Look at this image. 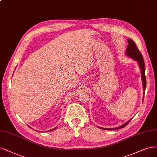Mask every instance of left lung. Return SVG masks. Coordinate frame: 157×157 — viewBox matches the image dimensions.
Returning <instances> with one entry per match:
<instances>
[{
  "mask_svg": "<svg viewBox=\"0 0 157 157\" xmlns=\"http://www.w3.org/2000/svg\"><path fill=\"white\" fill-rule=\"evenodd\" d=\"M126 53L128 56H130L131 58H133L134 60H136L138 63L139 66L140 67V69H141V72H142V82H143V86H144V91L145 93V88H146V77H145V63H144V58L142 56V55L140 52V51H139V49L138 48L136 44L134 42L133 40H132L131 39H128V46L126 50ZM131 121V120H130L129 121H128L127 122H126L125 124H123V125H121V127H119L117 128H101L99 127L101 129H105V130H110V131H112V130H116V129H119V128H121L125 127V126L127 125V124Z\"/></svg>",
  "mask_w": 157,
  "mask_h": 157,
  "instance_id": "obj_1",
  "label": "left lung"
}]
</instances>
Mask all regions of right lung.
Here are the masks:
<instances>
[{"label":"right lung","mask_w":157,"mask_h":157,"mask_svg":"<svg viewBox=\"0 0 157 157\" xmlns=\"http://www.w3.org/2000/svg\"><path fill=\"white\" fill-rule=\"evenodd\" d=\"M56 128H53V129H51V130H50L49 131H54V130H55V129H56Z\"/></svg>","instance_id":"1"}]
</instances>
